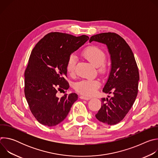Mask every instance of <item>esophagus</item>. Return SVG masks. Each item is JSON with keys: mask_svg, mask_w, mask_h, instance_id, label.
<instances>
[{"mask_svg": "<svg viewBox=\"0 0 158 158\" xmlns=\"http://www.w3.org/2000/svg\"><path fill=\"white\" fill-rule=\"evenodd\" d=\"M79 98H80L81 99H85V100H89V99H91V98L86 97V96H80Z\"/></svg>", "mask_w": 158, "mask_h": 158, "instance_id": "esophagus-1", "label": "esophagus"}]
</instances>
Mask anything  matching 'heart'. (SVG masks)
Returning <instances> with one entry per match:
<instances>
[{
	"mask_svg": "<svg viewBox=\"0 0 158 158\" xmlns=\"http://www.w3.org/2000/svg\"><path fill=\"white\" fill-rule=\"evenodd\" d=\"M81 54L91 64L98 67L100 73H106L107 67L104 62L106 54L102 48L96 45H91L86 47L82 51ZM76 65V57L74 55L71 54L66 63V70L70 76L74 75ZM101 83L98 80L83 79L74 84V89L79 93L87 96H92L96 93Z\"/></svg>",
	"mask_w": 158,
	"mask_h": 158,
	"instance_id": "b5f03b06",
	"label": "heart"
}]
</instances>
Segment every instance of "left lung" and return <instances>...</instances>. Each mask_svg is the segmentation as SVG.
Segmentation results:
<instances>
[{
	"label": "left lung",
	"instance_id": "1",
	"mask_svg": "<svg viewBox=\"0 0 158 158\" xmlns=\"http://www.w3.org/2000/svg\"><path fill=\"white\" fill-rule=\"evenodd\" d=\"M92 41L105 44L109 49L111 70L102 91L113 94L109 99H102L96 117L105 124L114 125L124 118L136 100L139 80L138 67L131 49L119 35L101 33L91 36L89 42Z\"/></svg>",
	"mask_w": 158,
	"mask_h": 158
}]
</instances>
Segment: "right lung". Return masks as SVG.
<instances>
[{
  "instance_id": "right-lung-1",
  "label": "right lung",
  "mask_w": 158,
  "mask_h": 158,
  "mask_svg": "<svg viewBox=\"0 0 158 158\" xmlns=\"http://www.w3.org/2000/svg\"><path fill=\"white\" fill-rule=\"evenodd\" d=\"M89 39L85 35L76 37L50 32L32 49L24 74V94L32 114L40 124L57 125L77 100L76 93H65L61 98L56 94L60 89H69V82L65 79L67 61Z\"/></svg>"
}]
</instances>
